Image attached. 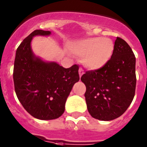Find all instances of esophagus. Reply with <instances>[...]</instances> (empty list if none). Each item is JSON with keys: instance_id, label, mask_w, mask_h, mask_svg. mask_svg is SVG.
Listing matches in <instances>:
<instances>
[{"instance_id": "34e87169", "label": "esophagus", "mask_w": 147, "mask_h": 147, "mask_svg": "<svg viewBox=\"0 0 147 147\" xmlns=\"http://www.w3.org/2000/svg\"><path fill=\"white\" fill-rule=\"evenodd\" d=\"M79 76H80V77L82 76L83 74H84V71H83L82 68H79Z\"/></svg>"}]
</instances>
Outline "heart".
<instances>
[{
    "label": "heart",
    "mask_w": 147,
    "mask_h": 147,
    "mask_svg": "<svg viewBox=\"0 0 147 147\" xmlns=\"http://www.w3.org/2000/svg\"><path fill=\"white\" fill-rule=\"evenodd\" d=\"M114 50V42L107 38H90L76 41L71 47L73 53L82 56L83 65L90 70H98L104 66L111 59Z\"/></svg>",
    "instance_id": "b5f03b06"
}]
</instances>
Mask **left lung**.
Segmentation results:
<instances>
[{
    "label": "left lung",
    "mask_w": 147,
    "mask_h": 147,
    "mask_svg": "<svg viewBox=\"0 0 147 147\" xmlns=\"http://www.w3.org/2000/svg\"><path fill=\"white\" fill-rule=\"evenodd\" d=\"M85 84L87 110L95 119L110 121L118 118L135 95L136 57L125 40L117 37L111 59L101 68L86 71L81 77Z\"/></svg>",
    "instance_id": "obj_1"
}]
</instances>
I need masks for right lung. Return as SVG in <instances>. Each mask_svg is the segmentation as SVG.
<instances>
[{
    "instance_id": "1",
    "label": "right lung",
    "mask_w": 147,
    "mask_h": 147,
    "mask_svg": "<svg viewBox=\"0 0 147 147\" xmlns=\"http://www.w3.org/2000/svg\"><path fill=\"white\" fill-rule=\"evenodd\" d=\"M50 31L36 30L17 49L13 79L18 100L33 117L49 120L60 117L74 84L79 82V65L65 68L55 62L35 56L30 43L33 36H49Z\"/></svg>"
}]
</instances>
